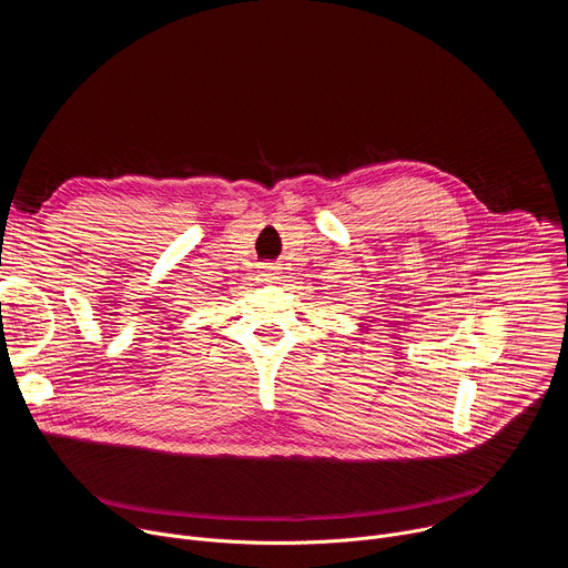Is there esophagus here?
Segmentation results:
<instances>
[{"mask_svg":"<svg viewBox=\"0 0 568 568\" xmlns=\"http://www.w3.org/2000/svg\"><path fill=\"white\" fill-rule=\"evenodd\" d=\"M278 274H281V267H278V265H274V263H267V265H263V267L258 270V276H261V278H265V281L278 278Z\"/></svg>","mask_w":568,"mask_h":568,"instance_id":"34e87169","label":"esophagus"}]
</instances>
